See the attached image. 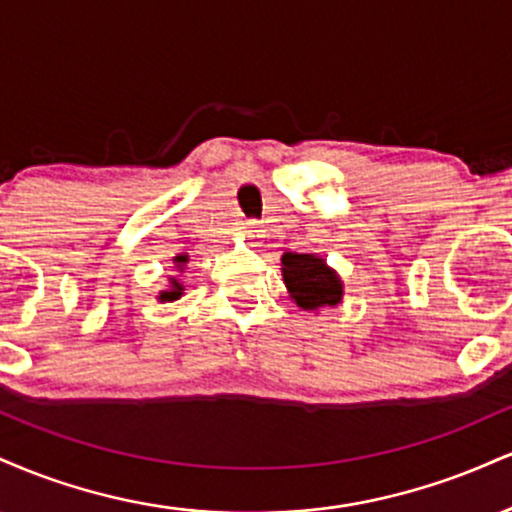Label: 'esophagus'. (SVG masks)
I'll return each instance as SVG.
<instances>
[{
  "mask_svg": "<svg viewBox=\"0 0 512 512\" xmlns=\"http://www.w3.org/2000/svg\"><path fill=\"white\" fill-rule=\"evenodd\" d=\"M245 233H248L250 238H255V236H260V221H255V219H250L248 223H245Z\"/></svg>",
  "mask_w": 512,
  "mask_h": 512,
  "instance_id": "obj_1",
  "label": "esophagus"
}]
</instances>
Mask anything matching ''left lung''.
I'll list each match as a JSON object with an SVG mask.
<instances>
[{"label": "left lung", "mask_w": 512, "mask_h": 512, "mask_svg": "<svg viewBox=\"0 0 512 512\" xmlns=\"http://www.w3.org/2000/svg\"><path fill=\"white\" fill-rule=\"evenodd\" d=\"M281 264H284L286 289L301 308L315 310L342 301V281L327 267L325 260L315 255L286 252Z\"/></svg>", "instance_id": "left-lung-1"}]
</instances>
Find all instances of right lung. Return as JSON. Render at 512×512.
Returning a JSON list of instances; mask_svg holds the SVG:
<instances>
[{
	"label": "right lung",
	"mask_w": 512,
	"mask_h": 512,
	"mask_svg": "<svg viewBox=\"0 0 512 512\" xmlns=\"http://www.w3.org/2000/svg\"><path fill=\"white\" fill-rule=\"evenodd\" d=\"M175 262H178V267H182V262H187V257L185 255H178V257H175ZM180 293H182V286L173 279V289L163 291L161 293V301H175V298H180Z\"/></svg>",
	"instance_id": "add662e5"
}]
</instances>
